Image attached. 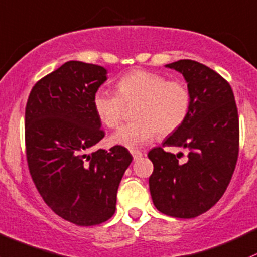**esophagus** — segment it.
<instances>
[{
    "label": "esophagus",
    "mask_w": 257,
    "mask_h": 257,
    "mask_svg": "<svg viewBox=\"0 0 257 257\" xmlns=\"http://www.w3.org/2000/svg\"><path fill=\"white\" fill-rule=\"evenodd\" d=\"M131 154H132V157H134L135 161H136V159L141 158V157L143 156L142 152H141V151H137V150H131Z\"/></svg>",
    "instance_id": "34e87169"
}]
</instances>
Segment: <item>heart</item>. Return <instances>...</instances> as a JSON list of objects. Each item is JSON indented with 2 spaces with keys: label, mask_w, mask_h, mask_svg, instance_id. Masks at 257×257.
<instances>
[{
  "label": "heart",
  "mask_w": 257,
  "mask_h": 257,
  "mask_svg": "<svg viewBox=\"0 0 257 257\" xmlns=\"http://www.w3.org/2000/svg\"><path fill=\"white\" fill-rule=\"evenodd\" d=\"M117 90L99 88L93 106L99 120L109 128H116L125 117L126 104L139 103L137 120L126 123L112 135L114 145L137 148L157 136L175 134L189 117L192 95L180 79H168L164 74L147 70H134L117 81Z\"/></svg>",
  "instance_id": "1"
}]
</instances>
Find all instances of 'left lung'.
<instances>
[{
    "label": "left lung",
    "instance_id": "1",
    "mask_svg": "<svg viewBox=\"0 0 257 257\" xmlns=\"http://www.w3.org/2000/svg\"><path fill=\"white\" fill-rule=\"evenodd\" d=\"M183 73L192 95L189 117L163 147L185 148L187 162L162 147L150 151L152 200L158 211L195 218L219 201L239 154V116L230 84L216 71L192 60L165 65Z\"/></svg>",
    "mask_w": 257,
    "mask_h": 257
}]
</instances>
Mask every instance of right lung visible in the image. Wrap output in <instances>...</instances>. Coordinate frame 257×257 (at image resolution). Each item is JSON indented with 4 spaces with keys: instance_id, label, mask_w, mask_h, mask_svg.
<instances>
[{
    "instance_id": "add662e5",
    "label": "right lung",
    "mask_w": 257,
    "mask_h": 257,
    "mask_svg": "<svg viewBox=\"0 0 257 257\" xmlns=\"http://www.w3.org/2000/svg\"><path fill=\"white\" fill-rule=\"evenodd\" d=\"M106 81L101 66L68 61L39 79L26 106L29 173L45 203L81 227L112 217L132 156L122 146L89 153L104 136L93 96Z\"/></svg>"
}]
</instances>
